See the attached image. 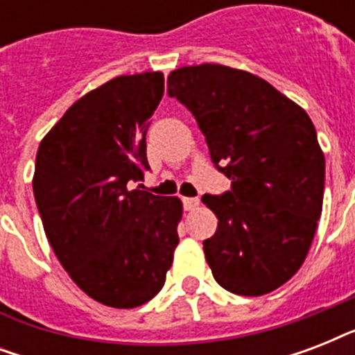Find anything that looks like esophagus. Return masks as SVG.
<instances>
[{
    "label": "esophagus",
    "instance_id": "1",
    "mask_svg": "<svg viewBox=\"0 0 355 355\" xmlns=\"http://www.w3.org/2000/svg\"><path fill=\"white\" fill-rule=\"evenodd\" d=\"M182 202H184V210H188V211L195 210V208H197V206L200 205L199 199H189V197H186V199H184Z\"/></svg>",
    "mask_w": 355,
    "mask_h": 355
}]
</instances>
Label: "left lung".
Returning a JSON list of instances; mask_svg holds the SVG:
<instances>
[{
  "label": "left lung",
  "mask_w": 355,
  "mask_h": 355,
  "mask_svg": "<svg viewBox=\"0 0 355 355\" xmlns=\"http://www.w3.org/2000/svg\"><path fill=\"white\" fill-rule=\"evenodd\" d=\"M167 94L195 116L211 162L232 180L202 202L217 216L205 256L227 291L259 297L295 276L313 241L324 153L302 107L267 80L221 64L184 66Z\"/></svg>",
  "instance_id": "obj_1"
}]
</instances>
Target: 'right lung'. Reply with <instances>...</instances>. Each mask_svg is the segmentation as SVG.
Returning <instances> with one entry per match:
<instances>
[{
  "label": "right lung",
  "instance_id": "right-lung-1",
  "mask_svg": "<svg viewBox=\"0 0 355 355\" xmlns=\"http://www.w3.org/2000/svg\"><path fill=\"white\" fill-rule=\"evenodd\" d=\"M162 96V71L119 75L77 99L36 153L49 245L69 278L110 308L149 302L178 245L180 199L132 188L149 169L145 132Z\"/></svg>",
  "mask_w": 355,
  "mask_h": 355
}]
</instances>
